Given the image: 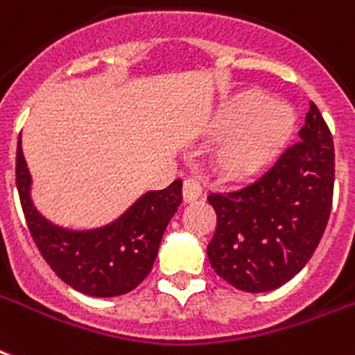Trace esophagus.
<instances>
[{
	"instance_id": "esophagus-1",
	"label": "esophagus",
	"mask_w": 355,
	"mask_h": 355,
	"mask_svg": "<svg viewBox=\"0 0 355 355\" xmlns=\"http://www.w3.org/2000/svg\"><path fill=\"white\" fill-rule=\"evenodd\" d=\"M201 193H202V186L197 178H186V180H184V189H182L184 201L186 202L197 201V199L201 197Z\"/></svg>"
}]
</instances>
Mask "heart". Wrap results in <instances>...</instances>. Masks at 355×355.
I'll use <instances>...</instances> for the list:
<instances>
[{
    "mask_svg": "<svg viewBox=\"0 0 355 355\" xmlns=\"http://www.w3.org/2000/svg\"><path fill=\"white\" fill-rule=\"evenodd\" d=\"M216 126L229 132L218 153L221 171L231 178H248L262 171L285 147L294 130V113L279 100L243 91L221 105Z\"/></svg>",
    "mask_w": 355,
    "mask_h": 355,
    "instance_id": "obj_1",
    "label": "heart"
}]
</instances>
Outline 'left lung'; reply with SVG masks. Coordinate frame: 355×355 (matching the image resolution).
Instances as JSON below:
<instances>
[{
	"label": "left lung",
	"instance_id": "1",
	"mask_svg": "<svg viewBox=\"0 0 355 355\" xmlns=\"http://www.w3.org/2000/svg\"><path fill=\"white\" fill-rule=\"evenodd\" d=\"M335 153L313 102L300 141L248 186L214 191L216 231L207 248L214 272L245 292H268L309 262L334 202Z\"/></svg>",
	"mask_w": 355,
	"mask_h": 355
}]
</instances>
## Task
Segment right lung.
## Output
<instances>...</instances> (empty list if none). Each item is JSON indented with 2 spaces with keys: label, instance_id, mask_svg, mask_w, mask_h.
<instances>
[{
  "label": "right lung",
  "instance_id": "1",
  "mask_svg": "<svg viewBox=\"0 0 355 355\" xmlns=\"http://www.w3.org/2000/svg\"><path fill=\"white\" fill-rule=\"evenodd\" d=\"M29 184L18 137L16 188L31 238L59 279L96 297L126 294L150 274L167 223L182 202V180H175L169 188L145 193L112 225L72 232L53 227L35 210Z\"/></svg>",
  "mask_w": 355,
  "mask_h": 355
}]
</instances>
